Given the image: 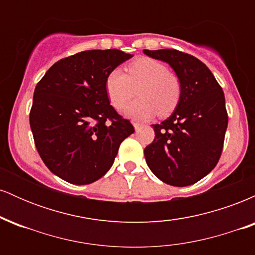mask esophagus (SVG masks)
Segmentation results:
<instances>
[{
  "label": "esophagus",
  "instance_id": "esophagus-1",
  "mask_svg": "<svg viewBox=\"0 0 255 255\" xmlns=\"http://www.w3.org/2000/svg\"><path fill=\"white\" fill-rule=\"evenodd\" d=\"M133 126L134 128H135V130H137L140 127H141V124H139V122H133Z\"/></svg>",
  "mask_w": 255,
  "mask_h": 255
}]
</instances>
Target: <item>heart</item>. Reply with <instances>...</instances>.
<instances>
[{
	"label": "heart",
	"instance_id": "1",
	"mask_svg": "<svg viewBox=\"0 0 255 255\" xmlns=\"http://www.w3.org/2000/svg\"><path fill=\"white\" fill-rule=\"evenodd\" d=\"M127 74L120 68L109 72L105 91L111 104L122 108L137 92L136 101L122 113L133 120H145L159 114L166 115L176 107L181 96V83L164 63L150 57H140L127 66Z\"/></svg>",
	"mask_w": 255,
	"mask_h": 255
}]
</instances>
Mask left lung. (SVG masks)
Returning a JSON list of instances; mask_svg holds the SVG:
<instances>
[{"label":"left lung","mask_w":255,"mask_h":255,"mask_svg":"<svg viewBox=\"0 0 255 255\" xmlns=\"http://www.w3.org/2000/svg\"><path fill=\"white\" fill-rule=\"evenodd\" d=\"M176 73L181 96L172 115L152 125L154 140L145 147L148 168L164 183L198 182L217 165L223 151L228 113L221 85L197 57L176 49L144 50Z\"/></svg>","instance_id":"left-lung-1"}]
</instances>
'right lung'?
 Instances as JSON below:
<instances>
[{"label":"right lung","instance_id":"1","mask_svg":"<svg viewBox=\"0 0 255 255\" xmlns=\"http://www.w3.org/2000/svg\"><path fill=\"white\" fill-rule=\"evenodd\" d=\"M131 55L87 50L57 61L37 84L30 126L49 170L73 184H90L107 174L120 145L134 133L110 105L105 79Z\"/></svg>","mask_w":255,"mask_h":255}]
</instances>
